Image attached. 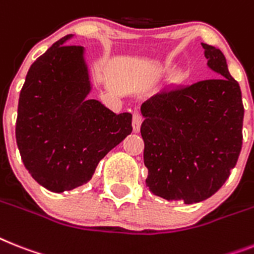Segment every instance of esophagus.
<instances>
[{
  "mask_svg": "<svg viewBox=\"0 0 254 254\" xmlns=\"http://www.w3.org/2000/svg\"><path fill=\"white\" fill-rule=\"evenodd\" d=\"M142 123V117L139 113H133V117H132V128L135 132L140 131V127H141Z\"/></svg>",
  "mask_w": 254,
  "mask_h": 254,
  "instance_id": "34e87169",
  "label": "esophagus"
}]
</instances>
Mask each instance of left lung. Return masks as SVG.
Wrapping results in <instances>:
<instances>
[{
  "label": "left lung",
  "instance_id": "obj_1",
  "mask_svg": "<svg viewBox=\"0 0 254 254\" xmlns=\"http://www.w3.org/2000/svg\"><path fill=\"white\" fill-rule=\"evenodd\" d=\"M217 79L165 88L141 105L146 187L167 201L200 202L217 192L243 145L239 83L221 50L201 44Z\"/></svg>",
  "mask_w": 254,
  "mask_h": 254
}]
</instances>
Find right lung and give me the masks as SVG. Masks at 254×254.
Returning a JSON list of instances; mask_svg holds the SVG:
<instances>
[{
  "mask_svg": "<svg viewBox=\"0 0 254 254\" xmlns=\"http://www.w3.org/2000/svg\"><path fill=\"white\" fill-rule=\"evenodd\" d=\"M71 36L56 41L29 67L15 126L26 169L57 193L88 183L98 162L132 131L129 113L117 115L87 98L84 49L66 45Z\"/></svg>",
  "mask_w": 254,
  "mask_h": 254,
  "instance_id": "add662e5",
  "label": "right lung"
}]
</instances>
